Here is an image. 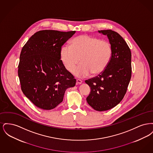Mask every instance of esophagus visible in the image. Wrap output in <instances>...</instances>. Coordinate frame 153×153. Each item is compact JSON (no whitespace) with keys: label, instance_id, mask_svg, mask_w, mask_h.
<instances>
[{"label":"esophagus","instance_id":"34e87169","mask_svg":"<svg viewBox=\"0 0 153 153\" xmlns=\"http://www.w3.org/2000/svg\"><path fill=\"white\" fill-rule=\"evenodd\" d=\"M82 81L81 80H79V79H77L76 80V85H80V84H82Z\"/></svg>","mask_w":153,"mask_h":153}]
</instances>
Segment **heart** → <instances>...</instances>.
I'll return each instance as SVG.
<instances>
[{"label":"heart","instance_id":"heart-1","mask_svg":"<svg viewBox=\"0 0 153 153\" xmlns=\"http://www.w3.org/2000/svg\"><path fill=\"white\" fill-rule=\"evenodd\" d=\"M112 54L108 41L88 35L74 38L71 46L65 45L60 49V58L66 69L78 77H85L91 73L98 75L107 68Z\"/></svg>","mask_w":153,"mask_h":153}]
</instances>
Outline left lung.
<instances>
[{
	"mask_svg": "<svg viewBox=\"0 0 153 153\" xmlns=\"http://www.w3.org/2000/svg\"><path fill=\"white\" fill-rule=\"evenodd\" d=\"M107 36L112 49L111 61L105 71L85 82L91 88L88 104L97 111L111 109L122 100L131 77V51L123 38L111 30H99Z\"/></svg>",
	"mask_w": 153,
	"mask_h": 153,
	"instance_id": "left-lung-1",
	"label": "left lung"
}]
</instances>
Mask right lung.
<instances>
[{
	"label": "right lung",
	"instance_id": "obj_1",
	"mask_svg": "<svg viewBox=\"0 0 153 153\" xmlns=\"http://www.w3.org/2000/svg\"><path fill=\"white\" fill-rule=\"evenodd\" d=\"M76 31L45 30L33 35L20 54L18 76L24 95L37 107L50 110L63 101L76 80L60 60L62 46Z\"/></svg>",
	"mask_w": 153,
	"mask_h": 153
}]
</instances>
